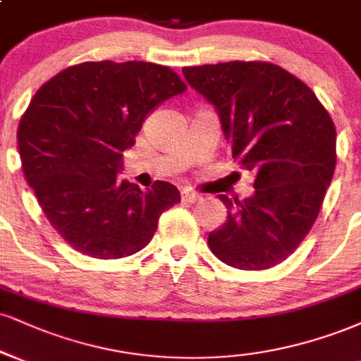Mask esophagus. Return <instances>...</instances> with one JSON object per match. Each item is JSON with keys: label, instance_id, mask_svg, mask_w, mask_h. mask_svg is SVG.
<instances>
[{"label": "esophagus", "instance_id": "34e87169", "mask_svg": "<svg viewBox=\"0 0 361 361\" xmlns=\"http://www.w3.org/2000/svg\"><path fill=\"white\" fill-rule=\"evenodd\" d=\"M181 198H183V202H188V203H197V202H200V195L192 193V192L183 193V195H181Z\"/></svg>", "mask_w": 361, "mask_h": 361}]
</instances>
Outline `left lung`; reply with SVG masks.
Listing matches in <instances>:
<instances>
[{
    "label": "left lung",
    "instance_id": "left-lung-1",
    "mask_svg": "<svg viewBox=\"0 0 361 361\" xmlns=\"http://www.w3.org/2000/svg\"><path fill=\"white\" fill-rule=\"evenodd\" d=\"M192 89L215 107L233 159L255 173L244 200L227 208L208 247L222 262L262 271L288 259L319 214L336 166V131L314 92L267 62L185 67Z\"/></svg>",
    "mask_w": 361,
    "mask_h": 361
}]
</instances>
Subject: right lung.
<instances>
[{"label":"right lung","mask_w":361,"mask_h":361,"mask_svg":"<svg viewBox=\"0 0 361 361\" xmlns=\"http://www.w3.org/2000/svg\"><path fill=\"white\" fill-rule=\"evenodd\" d=\"M185 90L163 65L102 60L65 68L33 95L16 136L21 168L72 249L95 259L136 254L180 202L168 181L141 190L117 175L146 117Z\"/></svg>","instance_id":"add662e5"}]
</instances>
